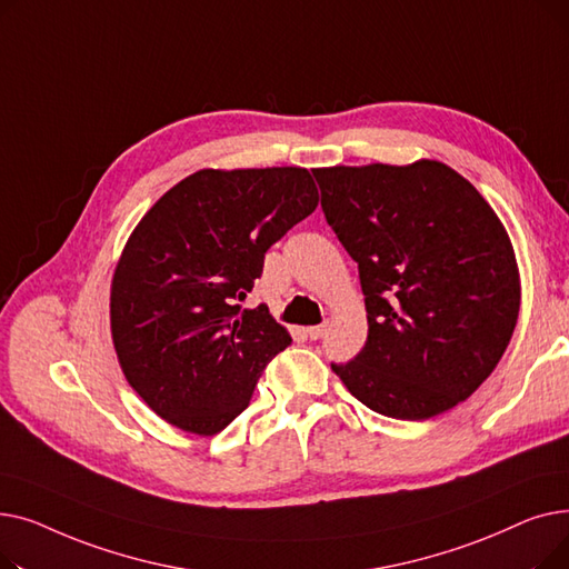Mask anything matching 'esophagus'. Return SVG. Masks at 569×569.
I'll list each match as a JSON object with an SVG mask.
<instances>
[{
	"label": "esophagus",
	"instance_id": "34e87169",
	"mask_svg": "<svg viewBox=\"0 0 569 569\" xmlns=\"http://www.w3.org/2000/svg\"><path fill=\"white\" fill-rule=\"evenodd\" d=\"M325 332H327V325H316V327H309V330H307V335H309V339H311V341L322 339V337H325Z\"/></svg>",
	"mask_w": 569,
	"mask_h": 569
}]
</instances>
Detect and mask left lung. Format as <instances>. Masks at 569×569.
<instances>
[{"label":"left lung","instance_id":"left-lung-1","mask_svg":"<svg viewBox=\"0 0 569 569\" xmlns=\"http://www.w3.org/2000/svg\"><path fill=\"white\" fill-rule=\"evenodd\" d=\"M327 223L360 267L367 343L332 365L346 390L395 420L466 401L512 339L515 247L493 207L433 159L313 170Z\"/></svg>","mask_w":569,"mask_h":569}]
</instances>
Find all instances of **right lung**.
<instances>
[{
	"label": "right lung",
	"mask_w": 569,
	"mask_h": 569,
	"mask_svg": "<svg viewBox=\"0 0 569 569\" xmlns=\"http://www.w3.org/2000/svg\"><path fill=\"white\" fill-rule=\"evenodd\" d=\"M318 207L307 168H204L129 234L110 283V335L129 385L161 420L214 436L242 412L290 335L242 309L267 249Z\"/></svg>",
	"instance_id": "add662e5"
}]
</instances>
